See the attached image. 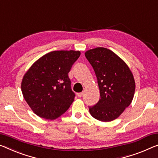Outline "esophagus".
<instances>
[{"label":"esophagus","instance_id":"obj_1","mask_svg":"<svg viewBox=\"0 0 158 158\" xmlns=\"http://www.w3.org/2000/svg\"><path fill=\"white\" fill-rule=\"evenodd\" d=\"M82 96H83V92H80V93L77 94V96H78V97H79V98H81Z\"/></svg>","mask_w":158,"mask_h":158}]
</instances>
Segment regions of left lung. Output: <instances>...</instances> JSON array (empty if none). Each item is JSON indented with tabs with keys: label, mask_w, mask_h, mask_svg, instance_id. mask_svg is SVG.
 <instances>
[{
	"label": "left lung",
	"mask_w": 158,
	"mask_h": 158,
	"mask_svg": "<svg viewBox=\"0 0 158 158\" xmlns=\"http://www.w3.org/2000/svg\"><path fill=\"white\" fill-rule=\"evenodd\" d=\"M85 56L95 72L100 91L99 101L89 106V112L98 121H111L132 102L135 89L133 75L126 62L109 49H89Z\"/></svg>",
	"instance_id": "left-lung-1"
}]
</instances>
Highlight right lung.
<instances>
[{"mask_svg": "<svg viewBox=\"0 0 158 158\" xmlns=\"http://www.w3.org/2000/svg\"><path fill=\"white\" fill-rule=\"evenodd\" d=\"M79 51H53L37 60L23 77L21 90L37 116L53 120L65 113L74 102L68 73L80 56Z\"/></svg>", "mask_w": 158, "mask_h": 158, "instance_id": "1", "label": "right lung"}]
</instances>
